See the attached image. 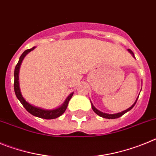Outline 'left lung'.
I'll return each mask as SVG.
<instances>
[{"instance_id":"left-lung-1","label":"left lung","mask_w":156,"mask_h":156,"mask_svg":"<svg viewBox=\"0 0 156 156\" xmlns=\"http://www.w3.org/2000/svg\"><path fill=\"white\" fill-rule=\"evenodd\" d=\"M127 51L129 52V53L131 54L132 56H133V58H135V57H134V55H133V51H132L130 50V49H128ZM137 98L136 99V101H135V102L133 103V105H132L131 107H129V108H127V109L124 110V111L121 112H119V113H115V114H108V113H105V112H102L99 111L98 109H97V108H95L94 106V105L92 104L91 101H90V103H91L92 109H93V111L95 113L97 114V115H98L99 116H101V117H103V118H105V119H117V118H119V117L122 116V115H124V114L126 113V112H129V110H131L132 108H133V106L135 105V104H136V102H137Z\"/></svg>"}]
</instances>
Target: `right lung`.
<instances>
[{
    "instance_id": "obj_1",
    "label": "right lung",
    "mask_w": 156,
    "mask_h": 156,
    "mask_svg": "<svg viewBox=\"0 0 156 156\" xmlns=\"http://www.w3.org/2000/svg\"><path fill=\"white\" fill-rule=\"evenodd\" d=\"M36 48V47L28 49V50H26L23 54L19 58V60L18 62L17 65H16V68H15V72H14V77H15V80H14V90H15V93H16V97L19 99V101L22 103V105H23L26 109L27 110V112H29L30 114H32L34 116L39 117V118H42V119H56L58 117H59L60 115H62L65 112V111L67 108V106H68L69 101L71 99L72 96L73 95V92L70 94L68 97L66 98V101H65L63 104L61 106H59L58 108H55V109H45V108H40V107H37V106H34L33 105L30 104L28 101L25 100L24 98L23 97L22 95L21 90H20V87H19V69H20V66H21L22 62H23L24 58L27 56V55L28 53H30L31 51H34Z\"/></svg>"
}]
</instances>
